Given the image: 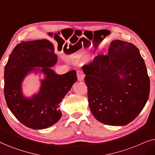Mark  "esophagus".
<instances>
[{"instance_id":"esophagus-1","label":"esophagus","mask_w":155,"mask_h":155,"mask_svg":"<svg viewBox=\"0 0 155 155\" xmlns=\"http://www.w3.org/2000/svg\"><path fill=\"white\" fill-rule=\"evenodd\" d=\"M77 77H78V81L82 82V81H83L84 75V74H83V73H82V72L78 71L77 72Z\"/></svg>"}]
</instances>
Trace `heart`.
Listing matches in <instances>:
<instances>
[{"instance_id": "heart-1", "label": "heart", "mask_w": 155, "mask_h": 155, "mask_svg": "<svg viewBox=\"0 0 155 155\" xmlns=\"http://www.w3.org/2000/svg\"><path fill=\"white\" fill-rule=\"evenodd\" d=\"M94 55H89V56H87L85 58H84V63H88L91 62V61L94 59Z\"/></svg>"}]
</instances>
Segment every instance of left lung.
<instances>
[{
    "mask_svg": "<svg viewBox=\"0 0 155 155\" xmlns=\"http://www.w3.org/2000/svg\"><path fill=\"white\" fill-rule=\"evenodd\" d=\"M91 112L109 126H125L138 116L150 94V78L134 44L120 40L110 44L107 56H97L82 66Z\"/></svg>",
    "mask_w": 155,
    "mask_h": 155,
    "instance_id": "obj_1",
    "label": "left lung"
}]
</instances>
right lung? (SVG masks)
<instances>
[{"mask_svg":"<svg viewBox=\"0 0 155 155\" xmlns=\"http://www.w3.org/2000/svg\"><path fill=\"white\" fill-rule=\"evenodd\" d=\"M52 42L48 39L22 41L10 54L4 70V94L10 111L31 129H45L60 120V103L77 81L75 71L58 75L51 68L57 63ZM31 73L39 76V91L26 97L22 82Z\"/></svg>","mask_w":155,"mask_h":155,"instance_id":"add662e5","label":"right lung"}]
</instances>
